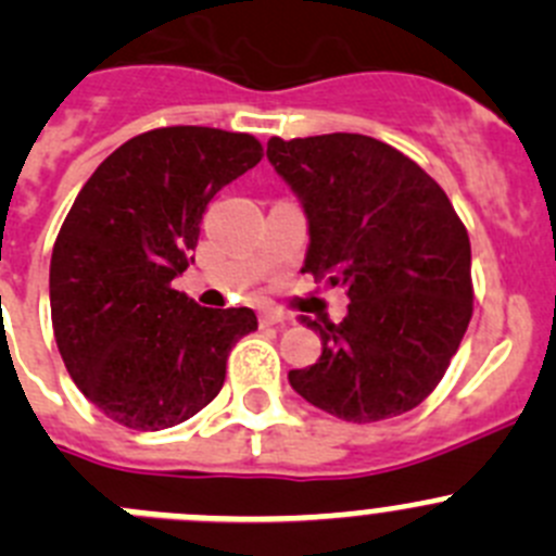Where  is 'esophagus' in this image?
Listing matches in <instances>:
<instances>
[{
	"mask_svg": "<svg viewBox=\"0 0 556 556\" xmlns=\"http://www.w3.org/2000/svg\"><path fill=\"white\" fill-rule=\"evenodd\" d=\"M290 315L279 307H263L261 309V324L263 326H277V324H288Z\"/></svg>",
	"mask_w": 556,
	"mask_h": 556,
	"instance_id": "obj_1",
	"label": "esophagus"
}]
</instances>
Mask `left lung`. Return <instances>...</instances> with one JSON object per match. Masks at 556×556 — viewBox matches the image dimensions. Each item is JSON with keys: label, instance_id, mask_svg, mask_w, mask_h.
I'll use <instances>...</instances> for the list:
<instances>
[{"label": "left lung", "instance_id": "8db88e82", "mask_svg": "<svg viewBox=\"0 0 556 556\" xmlns=\"http://www.w3.org/2000/svg\"><path fill=\"white\" fill-rule=\"evenodd\" d=\"M268 161L302 200V271L349 293L340 324L304 318L320 359L290 370L307 403L349 422L417 408L447 372L471 320V247L444 189L365 134L268 139Z\"/></svg>", "mask_w": 556, "mask_h": 556}]
</instances>
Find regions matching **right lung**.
Listing matches in <instances>:
<instances>
[{
    "label": "right lung",
    "mask_w": 556,
    "mask_h": 556,
    "mask_svg": "<svg viewBox=\"0 0 556 556\" xmlns=\"http://www.w3.org/2000/svg\"><path fill=\"white\" fill-rule=\"evenodd\" d=\"M263 159L252 134L153 128L103 159L51 252L56 349L109 419L164 430L219 395L227 356L257 329L249 307L211 309L173 288L194 263L207 202Z\"/></svg>",
    "instance_id": "right-lung-1"
}]
</instances>
